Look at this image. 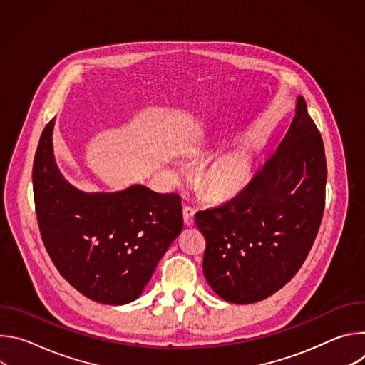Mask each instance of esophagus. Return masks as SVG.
I'll list each match as a JSON object with an SVG mask.
<instances>
[{
  "instance_id": "34e87169",
  "label": "esophagus",
  "mask_w": 365,
  "mask_h": 365,
  "mask_svg": "<svg viewBox=\"0 0 365 365\" xmlns=\"http://www.w3.org/2000/svg\"><path fill=\"white\" fill-rule=\"evenodd\" d=\"M183 221L186 227H192L195 224V210H192L190 206L183 207Z\"/></svg>"
}]
</instances>
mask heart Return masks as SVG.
Here are the masks:
<instances>
[{"instance_id":"obj_1","label":"heart","mask_w":365,"mask_h":365,"mask_svg":"<svg viewBox=\"0 0 365 365\" xmlns=\"http://www.w3.org/2000/svg\"><path fill=\"white\" fill-rule=\"evenodd\" d=\"M251 165L245 154H227L218 159L205 176V187L217 197L234 196L250 182Z\"/></svg>"}]
</instances>
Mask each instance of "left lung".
Segmentation results:
<instances>
[{
    "mask_svg": "<svg viewBox=\"0 0 365 365\" xmlns=\"http://www.w3.org/2000/svg\"><path fill=\"white\" fill-rule=\"evenodd\" d=\"M322 137L297 96L296 115L276 153L235 197L195 217L206 240L203 274L231 303L259 302L299 272L325 207Z\"/></svg>",
    "mask_w": 365,
    "mask_h": 365,
    "instance_id": "obj_1",
    "label": "left lung"
}]
</instances>
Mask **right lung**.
<instances>
[{
    "instance_id": "add662e5",
    "label": "right lung",
    "mask_w": 365,
    "mask_h": 365,
    "mask_svg": "<svg viewBox=\"0 0 365 365\" xmlns=\"http://www.w3.org/2000/svg\"><path fill=\"white\" fill-rule=\"evenodd\" d=\"M51 120L33 165L37 222L59 273L78 292L106 304L135 300L182 232V199L144 185L120 192H83L61 173Z\"/></svg>"
}]
</instances>
